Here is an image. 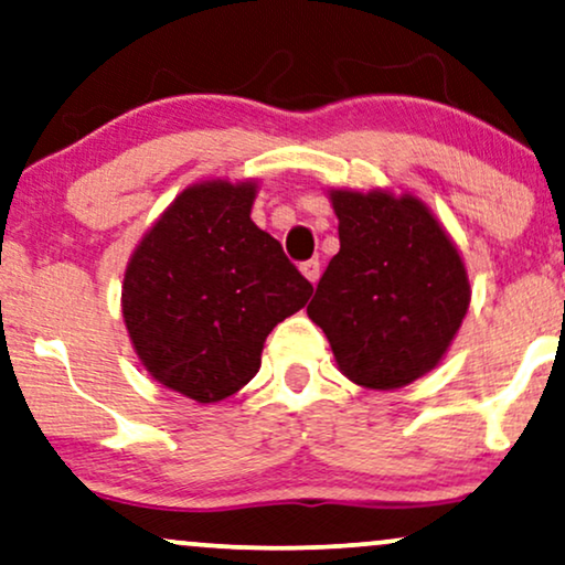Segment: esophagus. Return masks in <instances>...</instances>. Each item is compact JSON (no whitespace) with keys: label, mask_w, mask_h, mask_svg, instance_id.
<instances>
[{"label":"esophagus","mask_w":565,"mask_h":565,"mask_svg":"<svg viewBox=\"0 0 565 565\" xmlns=\"http://www.w3.org/2000/svg\"><path fill=\"white\" fill-rule=\"evenodd\" d=\"M299 268H302V274H305L307 281L318 284V278H320V260H305Z\"/></svg>","instance_id":"obj_1"}]
</instances>
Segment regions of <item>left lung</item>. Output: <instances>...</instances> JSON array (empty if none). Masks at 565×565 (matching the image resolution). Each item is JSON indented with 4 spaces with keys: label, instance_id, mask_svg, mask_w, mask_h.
<instances>
[{
    "label": "left lung",
    "instance_id": "obj_1",
    "mask_svg": "<svg viewBox=\"0 0 565 565\" xmlns=\"http://www.w3.org/2000/svg\"><path fill=\"white\" fill-rule=\"evenodd\" d=\"M341 249L307 316L335 365L365 388L409 385L438 365L469 310L467 268L430 209L414 195L331 190Z\"/></svg>",
    "mask_w": 565,
    "mask_h": 565
}]
</instances>
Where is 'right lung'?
I'll use <instances>...</instances> for the list:
<instances>
[{"mask_svg": "<svg viewBox=\"0 0 565 565\" xmlns=\"http://www.w3.org/2000/svg\"><path fill=\"white\" fill-rule=\"evenodd\" d=\"M255 192V182L226 180L182 190L125 270L122 316L142 367L198 404L253 381L266 335L312 295L249 218Z\"/></svg>", "mask_w": 565, "mask_h": 565, "instance_id": "obj_1", "label": "right lung"}]
</instances>
